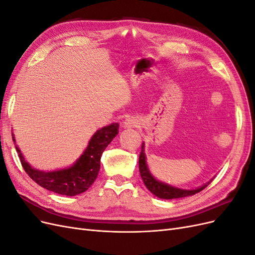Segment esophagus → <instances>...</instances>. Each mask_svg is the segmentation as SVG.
Segmentation results:
<instances>
[{
    "instance_id": "34e87169",
    "label": "esophagus",
    "mask_w": 255,
    "mask_h": 255,
    "mask_svg": "<svg viewBox=\"0 0 255 255\" xmlns=\"http://www.w3.org/2000/svg\"><path fill=\"white\" fill-rule=\"evenodd\" d=\"M138 125H139V120H138L136 117H128L123 122V128H136Z\"/></svg>"
}]
</instances>
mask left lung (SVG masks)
<instances>
[{"mask_svg":"<svg viewBox=\"0 0 255 255\" xmlns=\"http://www.w3.org/2000/svg\"><path fill=\"white\" fill-rule=\"evenodd\" d=\"M145 159H146V157H145V153H144V142H142L141 152L139 154L140 176L145 185V187L148 188L154 196L159 198V199L171 200V199L184 198V197L196 195V194H198V192L203 190L207 186V185L213 181V179H212L211 181H208L207 183L202 185V186H200L195 189H183V188H179V187H174V186H172V185H169L167 183H164V182L158 181L157 179H155L154 175L151 173Z\"/></svg>","mask_w":255,"mask_h":255,"instance_id":"left-lung-1","label":"left lung"}]
</instances>
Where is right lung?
Instances as JSON below:
<instances>
[{
    "label": "right lung",
    "instance_id": "add662e5",
    "mask_svg": "<svg viewBox=\"0 0 255 255\" xmlns=\"http://www.w3.org/2000/svg\"><path fill=\"white\" fill-rule=\"evenodd\" d=\"M118 133L119 123H111L98 129L90 138L86 149L71 166L53 171L39 170L30 166L17 145L13 133L12 140L22 167L30 179L50 191L72 197L86 191L94 184L100 170L102 153Z\"/></svg>",
    "mask_w": 255,
    "mask_h": 255
}]
</instances>
